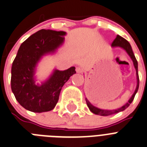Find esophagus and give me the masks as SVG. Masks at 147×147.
Listing matches in <instances>:
<instances>
[{
  "mask_svg": "<svg viewBox=\"0 0 147 147\" xmlns=\"http://www.w3.org/2000/svg\"><path fill=\"white\" fill-rule=\"evenodd\" d=\"M76 72H78V73H82V72H83V69H82L81 67H77Z\"/></svg>",
  "mask_w": 147,
  "mask_h": 147,
  "instance_id": "1",
  "label": "esophagus"
}]
</instances>
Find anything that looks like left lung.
Segmentation results:
<instances>
[{
    "label": "left lung",
    "mask_w": 147,
    "mask_h": 147,
    "mask_svg": "<svg viewBox=\"0 0 147 147\" xmlns=\"http://www.w3.org/2000/svg\"><path fill=\"white\" fill-rule=\"evenodd\" d=\"M112 47H121L122 48L124 51H126L127 53L128 54L130 59H132L133 62V65H134L135 69H136V79H137V85H136V90H135L134 93L133 94V95L131 96V97L129 99L127 102L126 104L121 106V108H117V109L115 110H106V109H100V108H97V107H95L92 105V103L90 102L86 98V101L87 106L88 107L89 110L93 113L96 115H100V116H109V115L114 114V113H117L119 112H121L122 111H125L127 108L129 107V105L131 104L132 102L134 100V97L136 96V93L138 92V87H139V78H138V61L136 60V57H135V55L133 53V51L132 50V47L130 44L129 42L126 40L125 39H124L123 37L120 36L119 35H117L116 39H114V41L113 42L111 45Z\"/></svg>",
    "instance_id": "left-lung-1"
}]
</instances>
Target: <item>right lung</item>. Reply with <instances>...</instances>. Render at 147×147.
<instances>
[{
  "mask_svg": "<svg viewBox=\"0 0 147 147\" xmlns=\"http://www.w3.org/2000/svg\"><path fill=\"white\" fill-rule=\"evenodd\" d=\"M65 31L42 29L21 44L11 67V87L16 100L24 108L34 113L50 111L59 101L61 90L75 67L64 71L55 69L48 78L36 83V70L45 55L53 54L64 44Z\"/></svg>",
  "mask_w": 147,
  "mask_h": 147,
  "instance_id": "1",
  "label": "right lung"
}]
</instances>
